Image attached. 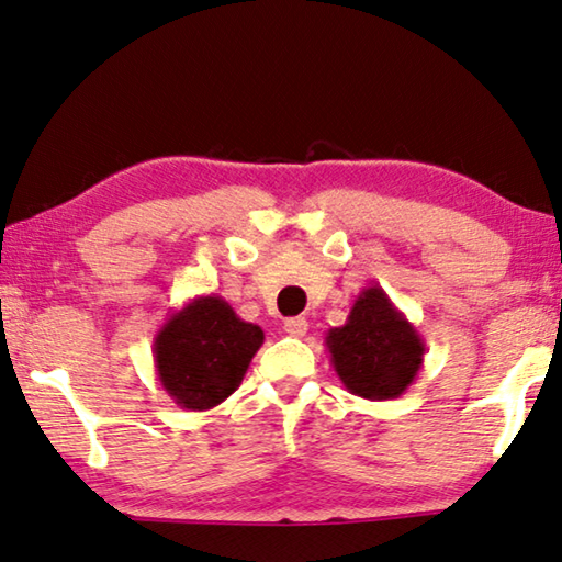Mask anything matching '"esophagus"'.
Segmentation results:
<instances>
[{"label":"esophagus","mask_w":562,"mask_h":562,"mask_svg":"<svg viewBox=\"0 0 562 562\" xmlns=\"http://www.w3.org/2000/svg\"><path fill=\"white\" fill-rule=\"evenodd\" d=\"M284 333L290 337H302L307 333V319L305 317H288L284 319Z\"/></svg>","instance_id":"34e87169"}]
</instances>
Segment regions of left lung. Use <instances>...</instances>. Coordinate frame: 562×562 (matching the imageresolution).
Masks as SVG:
<instances>
[{
	"label": "left lung",
	"instance_id": "1",
	"mask_svg": "<svg viewBox=\"0 0 562 562\" xmlns=\"http://www.w3.org/2000/svg\"><path fill=\"white\" fill-rule=\"evenodd\" d=\"M329 362L345 390L364 400H393L423 368L425 342L380 284L364 288L342 327L325 337Z\"/></svg>",
	"mask_w": 562,
	"mask_h": 562
}]
</instances>
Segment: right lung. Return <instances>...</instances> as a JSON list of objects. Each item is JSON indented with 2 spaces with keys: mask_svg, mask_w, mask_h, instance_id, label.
Here are the masks:
<instances>
[{
  "mask_svg": "<svg viewBox=\"0 0 562 562\" xmlns=\"http://www.w3.org/2000/svg\"><path fill=\"white\" fill-rule=\"evenodd\" d=\"M265 333L217 295L187 302L155 335V368L180 407L210 409L235 393Z\"/></svg>",
  "mask_w": 562,
  "mask_h": 562,
  "instance_id": "obj_1",
  "label": "right lung"
}]
</instances>
